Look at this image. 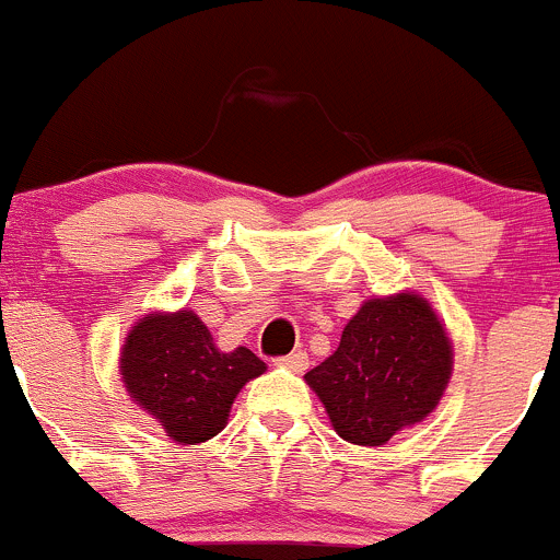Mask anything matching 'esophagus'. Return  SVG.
Returning <instances> with one entry per match:
<instances>
[{"instance_id":"1","label":"esophagus","mask_w":560,"mask_h":560,"mask_svg":"<svg viewBox=\"0 0 560 560\" xmlns=\"http://www.w3.org/2000/svg\"><path fill=\"white\" fill-rule=\"evenodd\" d=\"M280 364H285V368L293 370V373H302V370H307L310 357L304 351H293V353H288V357H282Z\"/></svg>"}]
</instances>
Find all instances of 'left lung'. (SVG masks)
I'll use <instances>...</instances> for the list:
<instances>
[{
    "instance_id": "1",
    "label": "left lung",
    "mask_w": 560,
    "mask_h": 560,
    "mask_svg": "<svg viewBox=\"0 0 560 560\" xmlns=\"http://www.w3.org/2000/svg\"><path fill=\"white\" fill-rule=\"evenodd\" d=\"M452 375V346L417 293L370 299L342 329L329 359L304 375L337 435L381 446L439 406Z\"/></svg>"
}]
</instances>
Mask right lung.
I'll return each mask as SVG.
<instances>
[{"instance_id": "obj_1", "label": "right lung", "mask_w": 560, "mask_h": 560, "mask_svg": "<svg viewBox=\"0 0 560 560\" xmlns=\"http://www.w3.org/2000/svg\"><path fill=\"white\" fill-rule=\"evenodd\" d=\"M250 348L223 353L192 310L152 313L121 348V381L179 444H201L225 428L242 386L264 373Z\"/></svg>"}]
</instances>
